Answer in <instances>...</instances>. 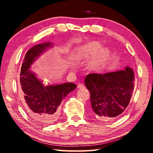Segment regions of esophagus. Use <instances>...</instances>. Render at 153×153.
<instances>
[{"instance_id":"obj_1","label":"esophagus","mask_w":153,"mask_h":153,"mask_svg":"<svg viewBox=\"0 0 153 153\" xmlns=\"http://www.w3.org/2000/svg\"><path fill=\"white\" fill-rule=\"evenodd\" d=\"M84 86L82 84H79L78 85H77V88L79 89H82V88H84Z\"/></svg>"}]
</instances>
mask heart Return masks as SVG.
Returning <instances> with one entry per match:
<instances>
[{
	"label": "heart",
	"mask_w": 153,
	"mask_h": 153,
	"mask_svg": "<svg viewBox=\"0 0 153 153\" xmlns=\"http://www.w3.org/2000/svg\"><path fill=\"white\" fill-rule=\"evenodd\" d=\"M101 45L97 42H93L88 44L86 45L82 46L77 48V56L79 59H84L89 58L90 56L94 55L101 48ZM109 56V52L106 48L101 49L96 55L93 60L90 62V67L92 69H97L102 66L107 61Z\"/></svg>",
	"instance_id": "1"
}]
</instances>
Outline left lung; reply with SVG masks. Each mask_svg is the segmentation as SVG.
<instances>
[{"mask_svg": "<svg viewBox=\"0 0 153 153\" xmlns=\"http://www.w3.org/2000/svg\"><path fill=\"white\" fill-rule=\"evenodd\" d=\"M132 69L105 74H90L85 85L90 92V102L96 117L106 121L122 115L128 107L134 88Z\"/></svg>", "mask_w": 153, "mask_h": 153, "instance_id": "obj_1", "label": "left lung"}]
</instances>
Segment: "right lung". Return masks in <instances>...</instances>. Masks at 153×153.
Instances as JSON below:
<instances>
[{
  "mask_svg": "<svg viewBox=\"0 0 153 153\" xmlns=\"http://www.w3.org/2000/svg\"><path fill=\"white\" fill-rule=\"evenodd\" d=\"M51 46L50 43L36 45L27 51L20 74V88L23 105L31 118L41 125L55 122L62 100L76 88L73 83L45 86L29 70L36 57Z\"/></svg>",
  "mask_w": 153,
  "mask_h": 153,
  "instance_id": "add662e5",
  "label": "right lung"
}]
</instances>
